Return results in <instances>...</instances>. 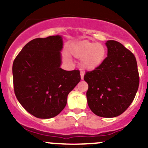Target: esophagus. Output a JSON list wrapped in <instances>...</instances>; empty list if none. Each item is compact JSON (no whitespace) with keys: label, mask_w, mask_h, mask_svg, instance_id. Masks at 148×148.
<instances>
[{"label":"esophagus","mask_w":148,"mask_h":148,"mask_svg":"<svg viewBox=\"0 0 148 148\" xmlns=\"http://www.w3.org/2000/svg\"><path fill=\"white\" fill-rule=\"evenodd\" d=\"M80 74H81V79L83 80V79H84V72H81Z\"/></svg>","instance_id":"34e87169"}]
</instances>
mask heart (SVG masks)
Returning a JSON list of instances; mask_svg holds the SVG:
<instances>
[{
	"label": "heart",
	"instance_id": "obj_1",
	"mask_svg": "<svg viewBox=\"0 0 148 148\" xmlns=\"http://www.w3.org/2000/svg\"><path fill=\"white\" fill-rule=\"evenodd\" d=\"M72 54L81 59V67L88 71L95 70L106 58V49L103 45L84 40L79 42L72 50Z\"/></svg>",
	"mask_w": 148,
	"mask_h": 148
}]
</instances>
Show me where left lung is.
<instances>
[{
	"label": "left lung",
	"instance_id": "left-lung-1",
	"mask_svg": "<svg viewBox=\"0 0 148 148\" xmlns=\"http://www.w3.org/2000/svg\"><path fill=\"white\" fill-rule=\"evenodd\" d=\"M107 57L95 70L84 76L88 83V104L95 114L114 118L127 109L139 86L137 62L134 55L120 42L108 40Z\"/></svg>",
	"mask_w": 148,
	"mask_h": 148
}]
</instances>
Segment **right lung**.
Wrapping results in <instances>:
<instances>
[{"instance_id": "add662e5", "label": "right lung", "mask_w": 148, "mask_h": 148, "mask_svg": "<svg viewBox=\"0 0 148 148\" xmlns=\"http://www.w3.org/2000/svg\"><path fill=\"white\" fill-rule=\"evenodd\" d=\"M62 36L36 38L26 44L12 65L15 95L28 113L42 119L58 115L81 80L79 70L60 68Z\"/></svg>"}]
</instances>
